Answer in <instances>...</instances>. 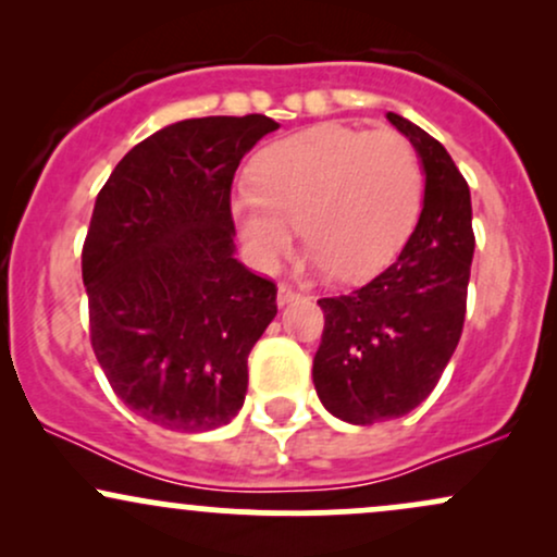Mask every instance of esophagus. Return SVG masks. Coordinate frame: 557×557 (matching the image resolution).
<instances>
[{"mask_svg": "<svg viewBox=\"0 0 557 557\" xmlns=\"http://www.w3.org/2000/svg\"><path fill=\"white\" fill-rule=\"evenodd\" d=\"M298 298V290H293L290 285H280L277 287V306H287Z\"/></svg>", "mask_w": 557, "mask_h": 557, "instance_id": "esophagus-1", "label": "esophagus"}]
</instances>
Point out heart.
Here are the masks:
<instances>
[{"label":"heart","mask_w":557,"mask_h":557,"mask_svg":"<svg viewBox=\"0 0 557 557\" xmlns=\"http://www.w3.org/2000/svg\"><path fill=\"white\" fill-rule=\"evenodd\" d=\"M421 196L424 175L406 138L319 123L259 151L233 216L264 270L293 246L300 220L309 267L361 280L395 259L417 225Z\"/></svg>","instance_id":"1"}]
</instances>
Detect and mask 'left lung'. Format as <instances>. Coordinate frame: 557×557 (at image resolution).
I'll list each match as a JSON object with an SVG mask.
<instances>
[{
    "mask_svg": "<svg viewBox=\"0 0 557 557\" xmlns=\"http://www.w3.org/2000/svg\"><path fill=\"white\" fill-rule=\"evenodd\" d=\"M411 140L424 198L398 259L348 296L322 298V345L314 387L332 417L348 424L406 417L437 385L461 341L474 233L469 185L440 140L387 112Z\"/></svg>",
    "mask_w": 557,
    "mask_h": 557,
    "instance_id": "8db88e82",
    "label": "left lung"
}]
</instances>
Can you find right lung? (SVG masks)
Instances as JSON below:
<instances>
[{
	"instance_id": "add662e5",
	"label": "right lung",
	"mask_w": 557,
	"mask_h": 557,
	"mask_svg": "<svg viewBox=\"0 0 557 557\" xmlns=\"http://www.w3.org/2000/svg\"><path fill=\"white\" fill-rule=\"evenodd\" d=\"M280 123H172L120 159L83 243L91 345L120 400L172 432L238 417L277 287L235 259L230 185Z\"/></svg>"
}]
</instances>
